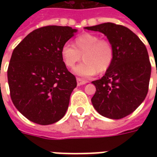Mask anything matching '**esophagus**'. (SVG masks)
<instances>
[{"label":"esophagus","instance_id":"34e87169","mask_svg":"<svg viewBox=\"0 0 157 157\" xmlns=\"http://www.w3.org/2000/svg\"><path fill=\"white\" fill-rule=\"evenodd\" d=\"M76 82H77V85L78 86H82V85H85L86 83H87L86 81H83L81 78H77L76 79Z\"/></svg>","mask_w":157,"mask_h":157}]
</instances>
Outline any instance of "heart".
<instances>
[{"label": "heart", "mask_w": 157, "mask_h": 157, "mask_svg": "<svg viewBox=\"0 0 157 157\" xmlns=\"http://www.w3.org/2000/svg\"><path fill=\"white\" fill-rule=\"evenodd\" d=\"M74 43L75 46L69 43L62 46L61 56L65 66L73 68L82 55L84 61L74 69L75 75L91 77L98 72H105L111 66L114 49L109 40L86 33L75 38Z\"/></svg>", "instance_id": "obj_1"}]
</instances>
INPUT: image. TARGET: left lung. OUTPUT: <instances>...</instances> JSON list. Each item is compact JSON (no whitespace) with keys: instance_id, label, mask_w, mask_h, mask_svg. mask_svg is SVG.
<instances>
[{"instance_id":"1","label":"left lung","mask_w":157,"mask_h":157,"mask_svg":"<svg viewBox=\"0 0 157 157\" xmlns=\"http://www.w3.org/2000/svg\"><path fill=\"white\" fill-rule=\"evenodd\" d=\"M85 29L102 33L114 49L112 65L105 75L92 82L96 86L92 105L106 118H124L141 104L148 92L151 65L147 49L124 26L106 22Z\"/></svg>"}]
</instances>
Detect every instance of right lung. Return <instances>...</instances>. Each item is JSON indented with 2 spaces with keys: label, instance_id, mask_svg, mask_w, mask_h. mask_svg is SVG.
<instances>
[{
  "label": "right lung",
  "instance_id": "right-lung-1",
  "mask_svg": "<svg viewBox=\"0 0 157 157\" xmlns=\"http://www.w3.org/2000/svg\"><path fill=\"white\" fill-rule=\"evenodd\" d=\"M76 32L67 26L43 27L12 52L7 70L10 95L30 121L48 125L65 116L76 79L63 62L61 48Z\"/></svg>",
  "mask_w": 157,
  "mask_h": 157
}]
</instances>
